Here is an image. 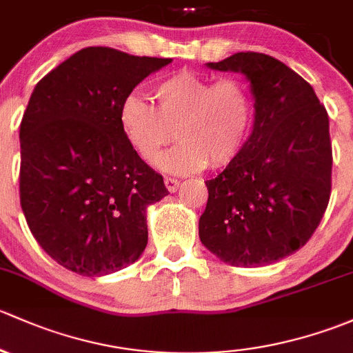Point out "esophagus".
Masks as SVG:
<instances>
[{
  "instance_id": "obj_1",
  "label": "esophagus",
  "mask_w": 353,
  "mask_h": 353,
  "mask_svg": "<svg viewBox=\"0 0 353 353\" xmlns=\"http://www.w3.org/2000/svg\"><path fill=\"white\" fill-rule=\"evenodd\" d=\"M165 185H166V190L168 192H176L178 185H180V181L176 180V178H172V176H165Z\"/></svg>"
}]
</instances>
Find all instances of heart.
I'll use <instances>...</instances> for the list:
<instances>
[{"instance_id":"b5f03b06","label":"heart","mask_w":353,"mask_h":353,"mask_svg":"<svg viewBox=\"0 0 353 353\" xmlns=\"http://www.w3.org/2000/svg\"><path fill=\"white\" fill-rule=\"evenodd\" d=\"M158 108L130 93L122 101L121 123L127 139L146 161L172 141L181 143L156 159L165 172L190 173L223 168L239 156L255 121L250 86L238 78L212 79L178 71L154 86Z\"/></svg>"}]
</instances>
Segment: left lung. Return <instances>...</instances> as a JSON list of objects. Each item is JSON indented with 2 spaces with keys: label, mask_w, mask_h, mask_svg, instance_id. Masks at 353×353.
<instances>
[{
  "label": "left lung",
  "mask_w": 353,
  "mask_h": 353,
  "mask_svg": "<svg viewBox=\"0 0 353 353\" xmlns=\"http://www.w3.org/2000/svg\"><path fill=\"white\" fill-rule=\"evenodd\" d=\"M207 68L246 76L255 121L238 158L205 181L199 236L232 267L275 263L310 241L328 207V114L306 79L267 54L238 52Z\"/></svg>",
  "instance_id": "1"
}]
</instances>
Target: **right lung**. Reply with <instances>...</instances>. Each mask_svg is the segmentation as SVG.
Returning <instances> with one entry per match:
<instances>
[{
  "label": "right lung",
  "instance_id": "right-lung-1",
  "mask_svg": "<svg viewBox=\"0 0 353 353\" xmlns=\"http://www.w3.org/2000/svg\"><path fill=\"white\" fill-rule=\"evenodd\" d=\"M172 59L86 47L46 74L20 123V203L43 252L86 277L134 263L168 195L121 123L127 95Z\"/></svg>",
  "mask_w": 353,
  "mask_h": 353
}]
</instances>
